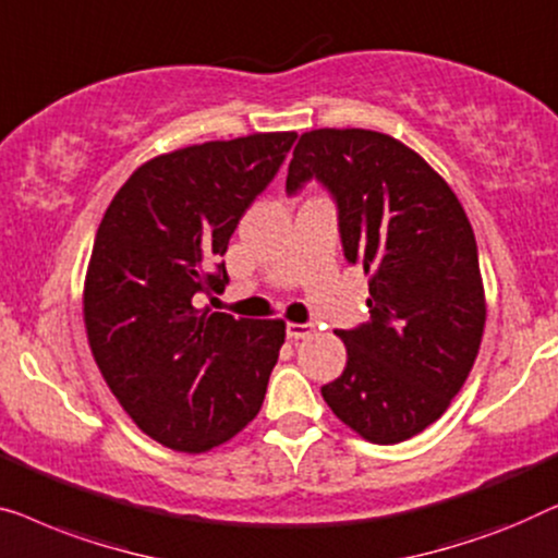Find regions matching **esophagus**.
Segmentation results:
<instances>
[{
    "label": "esophagus",
    "instance_id": "obj_1",
    "mask_svg": "<svg viewBox=\"0 0 558 558\" xmlns=\"http://www.w3.org/2000/svg\"><path fill=\"white\" fill-rule=\"evenodd\" d=\"M311 331H313V328L308 324H288V328H286L290 341L305 339V336H311Z\"/></svg>",
    "mask_w": 558,
    "mask_h": 558
}]
</instances>
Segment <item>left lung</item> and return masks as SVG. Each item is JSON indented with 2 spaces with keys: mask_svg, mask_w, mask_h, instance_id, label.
<instances>
[{
  "mask_svg": "<svg viewBox=\"0 0 558 558\" xmlns=\"http://www.w3.org/2000/svg\"><path fill=\"white\" fill-rule=\"evenodd\" d=\"M313 177L339 204L343 255L364 265L372 313L339 331L347 368L320 395L368 442H404L442 417L481 351L488 305L473 227L450 184L389 133H301L286 190Z\"/></svg>",
  "mask_w": 558,
  "mask_h": 558,
  "instance_id": "8db88e82",
  "label": "left lung"
}]
</instances>
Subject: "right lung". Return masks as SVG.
I'll use <instances>...</instances> for the list:
<instances>
[{"label":"right lung","mask_w":558,"mask_h":558,"mask_svg":"<svg viewBox=\"0 0 558 558\" xmlns=\"http://www.w3.org/2000/svg\"><path fill=\"white\" fill-rule=\"evenodd\" d=\"M293 141L295 131H272L154 156L100 219L85 333L125 414L169 450L207 452L260 412L286 320L209 313L194 295L225 290L217 260Z\"/></svg>","instance_id":"add662e5"}]
</instances>
